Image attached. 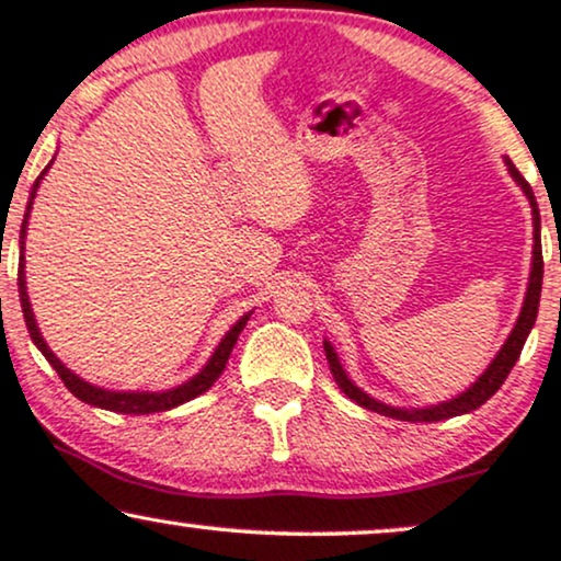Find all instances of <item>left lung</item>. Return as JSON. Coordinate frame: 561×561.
<instances>
[{"label":"left lung","mask_w":561,"mask_h":561,"mask_svg":"<svg viewBox=\"0 0 561 561\" xmlns=\"http://www.w3.org/2000/svg\"><path fill=\"white\" fill-rule=\"evenodd\" d=\"M508 165V173L514 176V182L525 190L527 199H530L533 205V224H536V248H533V272H530V285H527V295H525V306L523 311H519V319L517 324H514L512 334H508V340L504 343V347L499 351V356L493 358V364L488 366L485 375H482L478 382L472 385L467 392H461L459 398H454V401L448 403H437V405H430V409H392V405H385L375 401V398H369L366 392H362L356 388V385L347 379V375L343 371V366L337 362V353L332 351L330 343H324V353H327V362H330V371L334 377V382L340 385V390L345 392L351 401H356L358 405H364V409L369 411H377V414H385V416H392V420H403V422H440V420H450V416H459V414H469V411L480 409L482 403L488 401V398L493 396L495 390L504 385V379L508 377V371L514 369V364H517L519 353H523V345L527 340V334H530L533 324H536V317H538V300H540V285H543V253H540V214H538V203H536V195H533L530 184L525 182V176L514 169L512 160H506Z\"/></svg>","instance_id":"left-lung-1"}]
</instances>
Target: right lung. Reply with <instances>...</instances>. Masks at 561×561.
Instances as JSON below:
<instances>
[{"label": "right lung", "instance_id": "right-lung-1", "mask_svg": "<svg viewBox=\"0 0 561 561\" xmlns=\"http://www.w3.org/2000/svg\"><path fill=\"white\" fill-rule=\"evenodd\" d=\"M47 169H49V165H47ZM47 169L42 171V176L47 173ZM42 176L36 179L34 192H31V203H34ZM31 203H28V208H25V218H23V227H21V266H18V268H21V272H18V285H21V306H23L25 327H28V332H31V340H34L38 351L44 353V358H47V362L55 366V371L60 375L62 385H66V388L73 392L76 398H79V401L89 403V405H100V409H107V411H118V414H156V411H169V409H173V405H182L186 401H192V398L203 396V392L216 382L218 375H221L224 366H227L229 356H231V347H234L237 337H240V332L244 330V324H248L250 317H242L234 327H231V330L227 332V337L221 340V345L216 347V353L210 356V362L205 364V369L199 371L197 377H192L190 382L179 385V388H173V390H165V392H113V390H102V388H94V385L83 382V379L76 377L73 371L66 369V366L60 364V358H55V353L49 351L47 343H44L42 332H38V327L34 321V311H31L28 293H25L23 240H25V224H28Z\"/></svg>", "mask_w": 561, "mask_h": 561}]
</instances>
